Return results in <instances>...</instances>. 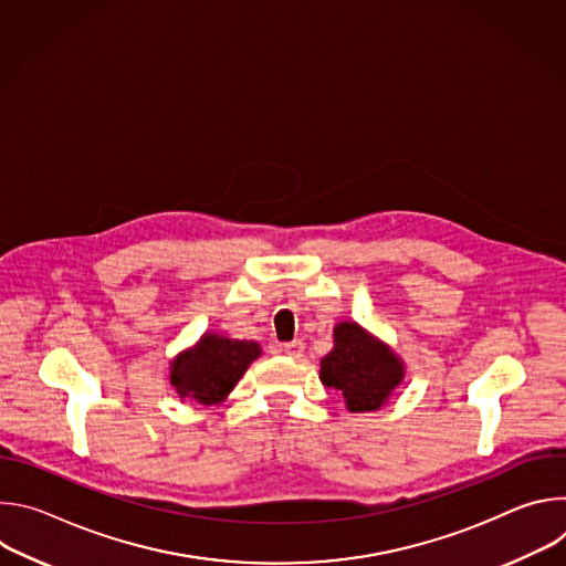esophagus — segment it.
I'll use <instances>...</instances> for the list:
<instances>
[{"instance_id":"esophagus-1","label":"esophagus","mask_w":566,"mask_h":566,"mask_svg":"<svg viewBox=\"0 0 566 566\" xmlns=\"http://www.w3.org/2000/svg\"><path fill=\"white\" fill-rule=\"evenodd\" d=\"M282 352L286 356H293V358H300L304 354V343L302 340H293V343H284L282 345Z\"/></svg>"}]
</instances>
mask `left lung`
<instances>
[{
	"mask_svg": "<svg viewBox=\"0 0 566 566\" xmlns=\"http://www.w3.org/2000/svg\"><path fill=\"white\" fill-rule=\"evenodd\" d=\"M334 343L336 347L319 363L322 382L338 389L352 412L378 410L402 378L400 360L356 322H340Z\"/></svg>",
	"mask_w": 566,
	"mask_h": 566,
	"instance_id": "1",
	"label": "left lung"
}]
</instances>
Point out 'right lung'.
Wrapping results in <instances>:
<instances>
[{"mask_svg":"<svg viewBox=\"0 0 566 566\" xmlns=\"http://www.w3.org/2000/svg\"><path fill=\"white\" fill-rule=\"evenodd\" d=\"M258 356L260 345L253 340H230L206 334L195 349L172 363L170 378L181 396L212 406L226 398Z\"/></svg>","mask_w":566,"mask_h":566,"instance_id":"right-lung-1","label":"right lung"}]
</instances>
